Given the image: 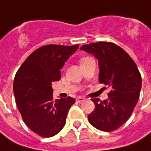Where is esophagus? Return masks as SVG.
<instances>
[{
	"mask_svg": "<svg viewBox=\"0 0 151 151\" xmlns=\"http://www.w3.org/2000/svg\"><path fill=\"white\" fill-rule=\"evenodd\" d=\"M84 100H85V99L83 98V97H78V98L77 99V102H78V103H83Z\"/></svg>",
	"mask_w": 151,
	"mask_h": 151,
	"instance_id": "34e87169",
	"label": "esophagus"
}]
</instances>
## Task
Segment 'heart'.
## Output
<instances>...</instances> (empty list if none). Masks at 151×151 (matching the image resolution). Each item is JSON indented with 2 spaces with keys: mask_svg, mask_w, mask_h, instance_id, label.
<instances>
[{
  "mask_svg": "<svg viewBox=\"0 0 151 151\" xmlns=\"http://www.w3.org/2000/svg\"><path fill=\"white\" fill-rule=\"evenodd\" d=\"M87 58H81V59H80V62H82V61H83V60L87 59Z\"/></svg>",
  "mask_w": 151,
  "mask_h": 151,
  "instance_id": "1",
  "label": "heart"
}]
</instances>
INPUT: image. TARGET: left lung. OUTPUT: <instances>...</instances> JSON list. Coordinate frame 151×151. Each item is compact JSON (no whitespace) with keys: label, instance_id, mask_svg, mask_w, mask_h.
I'll use <instances>...</instances> for the list:
<instances>
[{"label":"left lung","instance_id":"obj_1","mask_svg":"<svg viewBox=\"0 0 151 151\" xmlns=\"http://www.w3.org/2000/svg\"><path fill=\"white\" fill-rule=\"evenodd\" d=\"M81 50L93 54L99 61L100 83L110 88L108 99H92L94 110L88 121L99 130L117 129L131 116L141 89V76L134 60L113 42H99L83 45Z\"/></svg>","mask_w":151,"mask_h":151}]
</instances>
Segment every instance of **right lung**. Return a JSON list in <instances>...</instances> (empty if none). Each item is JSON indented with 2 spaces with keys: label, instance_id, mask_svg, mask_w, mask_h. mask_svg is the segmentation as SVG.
Segmentation results:
<instances>
[{
  "label": "right lung",
  "instance_id": "obj_1",
  "mask_svg": "<svg viewBox=\"0 0 151 151\" xmlns=\"http://www.w3.org/2000/svg\"><path fill=\"white\" fill-rule=\"evenodd\" d=\"M79 45H46L35 50L20 67L13 82L17 106L28 128L42 137L58 134L64 127L72 97L53 99L52 83L59 81L63 66Z\"/></svg>",
  "mask_w": 151,
  "mask_h": 151
}]
</instances>
